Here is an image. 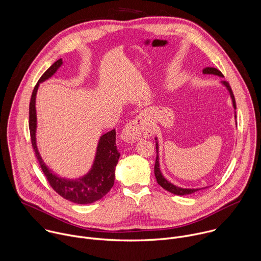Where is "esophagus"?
Returning a JSON list of instances; mask_svg holds the SVG:
<instances>
[{"instance_id": "obj_1", "label": "esophagus", "mask_w": 261, "mask_h": 261, "mask_svg": "<svg viewBox=\"0 0 261 261\" xmlns=\"http://www.w3.org/2000/svg\"><path fill=\"white\" fill-rule=\"evenodd\" d=\"M122 139L126 142L133 143L143 137L151 136V131L142 117H137L129 122L122 131Z\"/></svg>"}]
</instances>
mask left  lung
Wrapping results in <instances>:
<instances>
[{
  "instance_id": "1",
  "label": "left lung",
  "mask_w": 261,
  "mask_h": 261,
  "mask_svg": "<svg viewBox=\"0 0 261 261\" xmlns=\"http://www.w3.org/2000/svg\"><path fill=\"white\" fill-rule=\"evenodd\" d=\"M203 73H211V74H216V75H219V76H223L222 72L220 70H218L217 68L215 67H206L204 68L203 70ZM225 87L227 88V90L229 91L230 93V97L232 99V103H233V108L234 110L237 109V106H236V100H234V96H233V93H232V90H231V87L229 85V83L227 81H223L222 82ZM155 149H156V158H155V164H154V176L156 178V182L166 191L174 194V195H178V196H185V195H190V194H193L197 191H199L198 189L196 190H192V189H181V188H178L174 185H172L171 182L167 181L164 176L162 175V173L160 171V165H159V155H158V143L155 144Z\"/></svg>"
}]
</instances>
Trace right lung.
I'll use <instances>...</instances> for the list:
<instances>
[{
	"instance_id": "obj_1",
	"label": "right lung",
	"mask_w": 261,
	"mask_h": 261,
	"mask_svg": "<svg viewBox=\"0 0 261 261\" xmlns=\"http://www.w3.org/2000/svg\"><path fill=\"white\" fill-rule=\"evenodd\" d=\"M62 64V59L54 62L40 77L43 82L50 77ZM39 83L35 86L30 102V133L32 146L42 171L45 174L50 187L62 198L76 204H91L103 198L113 188L115 182V168L120 158V152L116 145V130H112L100 137L96 158L91 171L84 177L76 180H67L59 178L52 174V172L43 163L36 145V94Z\"/></svg>"
}]
</instances>
